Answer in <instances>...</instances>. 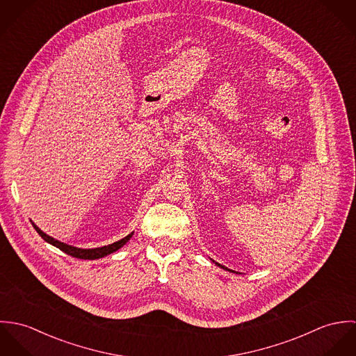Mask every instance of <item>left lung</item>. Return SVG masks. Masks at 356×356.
Masks as SVG:
<instances>
[{
    "label": "left lung",
    "instance_id": "8db88e82",
    "mask_svg": "<svg viewBox=\"0 0 356 356\" xmlns=\"http://www.w3.org/2000/svg\"><path fill=\"white\" fill-rule=\"evenodd\" d=\"M215 264H218V266H219V267H222L223 270H229L227 267H225V266H222V264H219V263H216V261H215ZM229 271H232V270H229ZM233 273H234V271H233Z\"/></svg>",
    "mask_w": 356,
    "mask_h": 356
}]
</instances>
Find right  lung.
Segmentation results:
<instances>
[{
	"label": "right lung",
	"instance_id": "right-lung-1",
	"mask_svg": "<svg viewBox=\"0 0 356 356\" xmlns=\"http://www.w3.org/2000/svg\"><path fill=\"white\" fill-rule=\"evenodd\" d=\"M33 226H34V229L37 230V233H38L47 243L51 244L53 247L58 248L60 251H63V252H65V254H70V256H74V257H78V259H89V260L100 259V257H104V256H106V254L116 252V251L120 250V248L131 238V236H133V233H130L129 236H126L124 238H122V240H119V241H116V243H113V244H109V245H105V247H100V248L83 250V248H76V247L64 244V243H61V241H58V240H54L53 237L48 236L47 233H44L37 225H34V222H33Z\"/></svg>",
	"mask_w": 356,
	"mask_h": 356
}]
</instances>
